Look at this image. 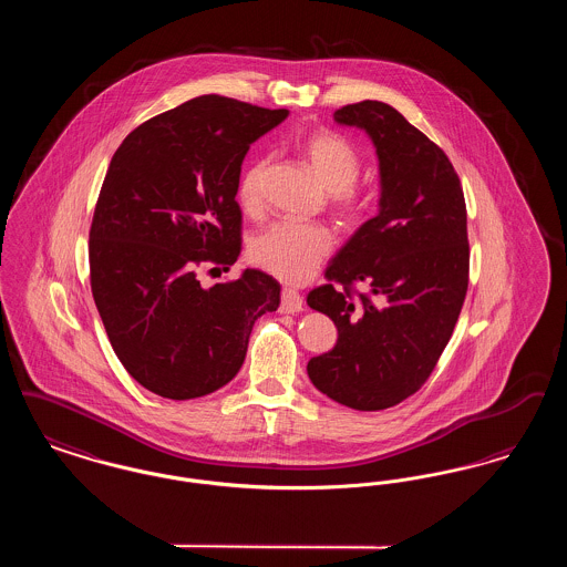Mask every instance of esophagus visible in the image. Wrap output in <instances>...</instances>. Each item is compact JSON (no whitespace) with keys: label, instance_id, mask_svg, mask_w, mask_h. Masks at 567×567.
<instances>
[{"label":"esophagus","instance_id":"34e87169","mask_svg":"<svg viewBox=\"0 0 567 567\" xmlns=\"http://www.w3.org/2000/svg\"><path fill=\"white\" fill-rule=\"evenodd\" d=\"M303 308V297L299 296L293 289L282 291V301H280V312L285 315H296Z\"/></svg>","mask_w":567,"mask_h":567}]
</instances>
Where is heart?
Returning a JSON list of instances; mask_svg holds the SVG:
<instances>
[{"label": "heart", "instance_id": "1", "mask_svg": "<svg viewBox=\"0 0 567 567\" xmlns=\"http://www.w3.org/2000/svg\"><path fill=\"white\" fill-rule=\"evenodd\" d=\"M301 155L317 174L331 204L344 220H357L363 213V199L352 187L361 172L359 151L342 135L315 132L301 142ZM270 169V159L259 157L244 167L238 183V202L246 213L261 208V189ZM333 238L321 225L278 220L259 231L250 243V259L271 276L299 285L306 282L331 252Z\"/></svg>", "mask_w": 567, "mask_h": 567}]
</instances>
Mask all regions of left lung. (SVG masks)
<instances>
[{
    "label": "left lung",
    "mask_w": 567,
    "mask_h": 567,
    "mask_svg": "<svg viewBox=\"0 0 567 567\" xmlns=\"http://www.w3.org/2000/svg\"><path fill=\"white\" fill-rule=\"evenodd\" d=\"M377 148L378 215L365 220L308 293L338 327V342L308 361L312 384L338 404L384 410L416 393L446 349L467 291V213L444 151L382 102L336 110ZM363 281L373 293L352 302Z\"/></svg>",
    "instance_id": "8db88e82"
}]
</instances>
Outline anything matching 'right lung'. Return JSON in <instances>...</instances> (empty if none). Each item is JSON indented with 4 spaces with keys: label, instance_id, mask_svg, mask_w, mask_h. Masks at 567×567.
Wrapping results in <instances>:
<instances>
[{
    "label": "right lung",
    "instance_id": "add662e5",
    "mask_svg": "<svg viewBox=\"0 0 567 567\" xmlns=\"http://www.w3.org/2000/svg\"><path fill=\"white\" fill-rule=\"evenodd\" d=\"M287 116L202 95L135 127L110 162L89 234L91 291L116 357L162 398L225 386L255 321L280 306L266 271L206 289L195 268L238 261L244 157Z\"/></svg>",
    "mask_w": 567,
    "mask_h": 567
}]
</instances>
